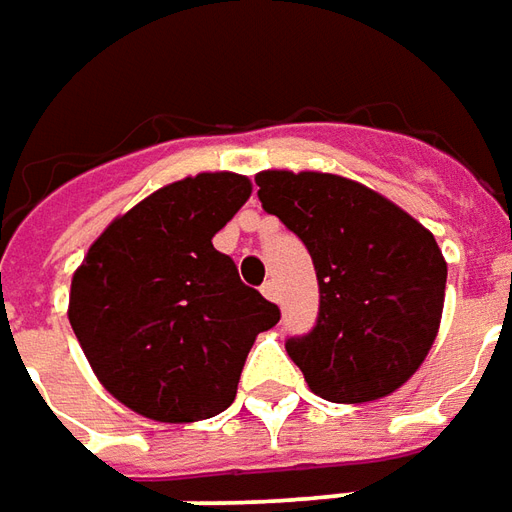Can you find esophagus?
Wrapping results in <instances>:
<instances>
[{
  "label": "esophagus",
  "instance_id": "obj_1",
  "mask_svg": "<svg viewBox=\"0 0 512 512\" xmlns=\"http://www.w3.org/2000/svg\"><path fill=\"white\" fill-rule=\"evenodd\" d=\"M263 297L271 302H280V288H277V283H274V280H269V283L263 285Z\"/></svg>",
  "mask_w": 512,
  "mask_h": 512
}]
</instances>
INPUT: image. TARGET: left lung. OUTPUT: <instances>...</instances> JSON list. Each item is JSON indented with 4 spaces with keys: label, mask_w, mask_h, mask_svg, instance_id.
<instances>
[{
    "label": "left lung",
    "mask_w": 512,
    "mask_h": 512,
    "mask_svg": "<svg viewBox=\"0 0 512 512\" xmlns=\"http://www.w3.org/2000/svg\"><path fill=\"white\" fill-rule=\"evenodd\" d=\"M263 210L300 238L319 319L285 350L314 395L370 403L401 389L437 339L446 257L429 229L364 184L319 170H260Z\"/></svg>",
    "instance_id": "8db88e82"
}]
</instances>
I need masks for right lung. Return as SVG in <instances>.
Instances as JSON below:
<instances>
[{"label":"right lung","instance_id":"obj_1","mask_svg":"<svg viewBox=\"0 0 512 512\" xmlns=\"http://www.w3.org/2000/svg\"><path fill=\"white\" fill-rule=\"evenodd\" d=\"M249 196L252 182L229 170L165 184L117 215L72 274L69 325L131 412L159 423L224 412L257 333L280 322L212 246Z\"/></svg>","mask_w":512,"mask_h":512}]
</instances>
